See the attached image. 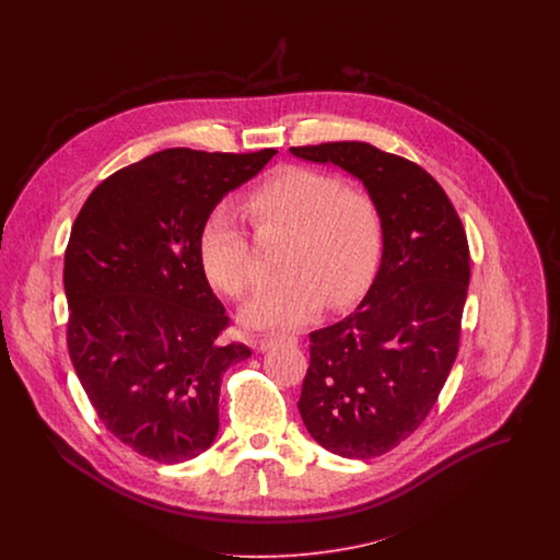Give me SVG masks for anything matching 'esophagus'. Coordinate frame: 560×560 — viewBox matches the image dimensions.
Segmentation results:
<instances>
[{
	"mask_svg": "<svg viewBox=\"0 0 560 560\" xmlns=\"http://www.w3.org/2000/svg\"><path fill=\"white\" fill-rule=\"evenodd\" d=\"M254 345L258 351H267L276 345H298V336H260Z\"/></svg>",
	"mask_w": 560,
	"mask_h": 560,
	"instance_id": "34e87169",
	"label": "esophagus"
}]
</instances>
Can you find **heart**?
<instances>
[{"label":"heart","mask_w":560,"mask_h":560,"mask_svg":"<svg viewBox=\"0 0 560 560\" xmlns=\"http://www.w3.org/2000/svg\"><path fill=\"white\" fill-rule=\"evenodd\" d=\"M243 209L258 231H287L280 269L284 276L260 289L241 317L249 327H295L320 308H347L371 287L382 252L384 222L362 191L311 167H280L256 183ZM198 254L207 278L229 298L254 284L249 237L231 207H218L202 224Z\"/></svg>","instance_id":"obj_1"}]
</instances>
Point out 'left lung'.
I'll use <instances>...</instances> for the list:
<instances>
[{"label": "left lung", "instance_id": "obj_1", "mask_svg": "<svg viewBox=\"0 0 560 560\" xmlns=\"http://www.w3.org/2000/svg\"><path fill=\"white\" fill-rule=\"evenodd\" d=\"M362 180L384 222L377 276L360 306L311 334L300 413L325 451L380 457L435 405L459 351L470 284L462 220L440 183L413 161L366 142L298 147Z\"/></svg>", "mask_w": 560, "mask_h": 560}]
</instances>
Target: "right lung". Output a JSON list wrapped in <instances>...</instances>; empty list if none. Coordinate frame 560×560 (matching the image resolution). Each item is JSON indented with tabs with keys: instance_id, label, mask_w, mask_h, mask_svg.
Here are the masks:
<instances>
[{
	"instance_id": "right-lung-1",
	"label": "right lung",
	"mask_w": 560,
	"mask_h": 560,
	"mask_svg": "<svg viewBox=\"0 0 560 560\" xmlns=\"http://www.w3.org/2000/svg\"><path fill=\"white\" fill-rule=\"evenodd\" d=\"M278 151L167 149L105 178L65 254L71 362L109 433L160 464L205 453L220 429V386L243 342L205 276V220Z\"/></svg>"
}]
</instances>
